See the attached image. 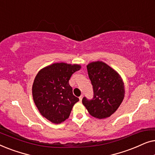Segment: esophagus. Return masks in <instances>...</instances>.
<instances>
[{
	"label": "esophagus",
	"instance_id": "1",
	"mask_svg": "<svg viewBox=\"0 0 155 155\" xmlns=\"http://www.w3.org/2000/svg\"><path fill=\"white\" fill-rule=\"evenodd\" d=\"M82 98H83V95H81V96H80V97H79V99H80V101H82Z\"/></svg>",
	"mask_w": 155,
	"mask_h": 155
}]
</instances>
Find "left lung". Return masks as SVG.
I'll return each instance as SVG.
<instances>
[{"mask_svg":"<svg viewBox=\"0 0 155 155\" xmlns=\"http://www.w3.org/2000/svg\"><path fill=\"white\" fill-rule=\"evenodd\" d=\"M94 90V98L82 99L89 114L98 119L109 117L120 107L125 96V85L117 71L101 61L87 65Z\"/></svg>","mask_w":155,"mask_h":155,"instance_id":"obj_1","label":"left lung"}]
</instances>
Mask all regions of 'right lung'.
Instances as JSON below:
<instances>
[{"label": "right lung", "instance_id": "add662e5", "mask_svg": "<svg viewBox=\"0 0 155 155\" xmlns=\"http://www.w3.org/2000/svg\"><path fill=\"white\" fill-rule=\"evenodd\" d=\"M80 64L55 63L38 72L32 84L33 100L41 115L53 124L64 122L79 101L68 81Z\"/></svg>", "mask_w": 155, "mask_h": 155}]
</instances>
